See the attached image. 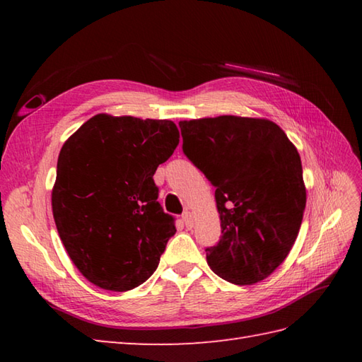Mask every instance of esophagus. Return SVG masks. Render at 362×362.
I'll return each instance as SVG.
<instances>
[{
	"label": "esophagus",
	"instance_id": "obj_1",
	"mask_svg": "<svg viewBox=\"0 0 362 362\" xmlns=\"http://www.w3.org/2000/svg\"><path fill=\"white\" fill-rule=\"evenodd\" d=\"M182 221H183V224H185L187 228H193V226H194L193 213H191V211H185V213H183V214H182Z\"/></svg>",
	"mask_w": 362,
	"mask_h": 362
}]
</instances>
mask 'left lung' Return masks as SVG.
Instances as JSON below:
<instances>
[{"mask_svg": "<svg viewBox=\"0 0 362 362\" xmlns=\"http://www.w3.org/2000/svg\"><path fill=\"white\" fill-rule=\"evenodd\" d=\"M183 153L216 188L221 240L211 271L233 284L267 279L296 243L306 205L296 146L264 118L224 115L179 122Z\"/></svg>", "mask_w": 362, "mask_h": 362, "instance_id": "8db88e82", "label": "left lung"}]
</instances>
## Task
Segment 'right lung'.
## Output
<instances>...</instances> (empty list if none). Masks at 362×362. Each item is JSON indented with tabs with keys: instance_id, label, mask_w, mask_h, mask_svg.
I'll list each match as a JSON object with an SVG mask.
<instances>
[{
	"instance_id": "right-lung-1",
	"label": "right lung",
	"mask_w": 362,
	"mask_h": 362,
	"mask_svg": "<svg viewBox=\"0 0 362 362\" xmlns=\"http://www.w3.org/2000/svg\"><path fill=\"white\" fill-rule=\"evenodd\" d=\"M179 138L169 119L99 113L64 143L54 221L74 266L96 286L124 292L157 269L175 226L157 202L153 174Z\"/></svg>"
}]
</instances>
